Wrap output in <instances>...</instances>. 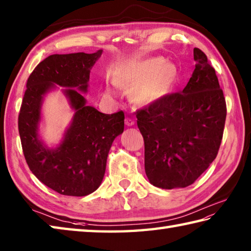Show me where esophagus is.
<instances>
[{"mask_svg": "<svg viewBox=\"0 0 251 251\" xmlns=\"http://www.w3.org/2000/svg\"><path fill=\"white\" fill-rule=\"evenodd\" d=\"M125 124L127 126H133L135 124V121L133 120V118H130V117H126L125 118Z\"/></svg>", "mask_w": 251, "mask_h": 251, "instance_id": "esophagus-1", "label": "esophagus"}]
</instances>
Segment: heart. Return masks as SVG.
Instances as JSON below:
<instances>
[{"label": "heart", "instance_id": "b5f03b06", "mask_svg": "<svg viewBox=\"0 0 251 251\" xmlns=\"http://www.w3.org/2000/svg\"><path fill=\"white\" fill-rule=\"evenodd\" d=\"M176 78L175 66L162 62L160 58H150L131 65L122 76L121 84L133 88L131 98L136 102L148 104L169 93Z\"/></svg>", "mask_w": 251, "mask_h": 251}]
</instances>
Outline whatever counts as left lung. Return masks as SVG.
Listing matches in <instances>:
<instances>
[{
	"mask_svg": "<svg viewBox=\"0 0 251 251\" xmlns=\"http://www.w3.org/2000/svg\"><path fill=\"white\" fill-rule=\"evenodd\" d=\"M193 75L181 92L136 111L145 143V171L161 189L186 188L216 158L226 120V101L206 54L194 48Z\"/></svg>",
	"mask_w": 251,
	"mask_h": 251,
	"instance_id": "obj_1",
	"label": "left lung"
}]
</instances>
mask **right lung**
I'll use <instances>...</instances> for the list:
<instances>
[{"label":"right lung","instance_id":"1","mask_svg":"<svg viewBox=\"0 0 251 251\" xmlns=\"http://www.w3.org/2000/svg\"><path fill=\"white\" fill-rule=\"evenodd\" d=\"M101 53L51 54L27 79L18 115L23 152L36 177L62 195L85 197L99 188L111 146L124 130V112L103 114L86 106L79 91L70 89L88 91L90 69ZM54 84L70 88L65 92L76 114L61 146L48 150L38 139L37 130L42 97Z\"/></svg>","mask_w":251,"mask_h":251}]
</instances>
